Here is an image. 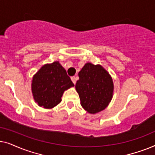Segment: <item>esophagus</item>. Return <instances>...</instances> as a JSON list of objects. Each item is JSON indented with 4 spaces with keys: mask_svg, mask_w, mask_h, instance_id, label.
Segmentation results:
<instances>
[{
    "mask_svg": "<svg viewBox=\"0 0 155 155\" xmlns=\"http://www.w3.org/2000/svg\"><path fill=\"white\" fill-rule=\"evenodd\" d=\"M71 80H72V81H73V83L75 84L76 80H77V78L75 77V76H73V77H71Z\"/></svg>",
    "mask_w": 155,
    "mask_h": 155,
    "instance_id": "esophagus-1",
    "label": "esophagus"
}]
</instances>
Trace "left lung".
Here are the masks:
<instances>
[{
    "instance_id": "left-lung-1",
    "label": "left lung",
    "mask_w": 155,
    "mask_h": 155,
    "mask_svg": "<svg viewBox=\"0 0 155 155\" xmlns=\"http://www.w3.org/2000/svg\"><path fill=\"white\" fill-rule=\"evenodd\" d=\"M78 75L75 89L82 108L90 114L105 109L114 92L113 80L109 73L100 65L87 63Z\"/></svg>"
}]
</instances>
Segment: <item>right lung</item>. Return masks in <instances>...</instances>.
<instances>
[{"label":"right lung","instance_id":"right-lung-1","mask_svg":"<svg viewBox=\"0 0 155 155\" xmlns=\"http://www.w3.org/2000/svg\"><path fill=\"white\" fill-rule=\"evenodd\" d=\"M74 84L58 61L45 64L34 75L31 92L39 107L52 109L61 101L65 90Z\"/></svg>","mask_w":155,"mask_h":155}]
</instances>
